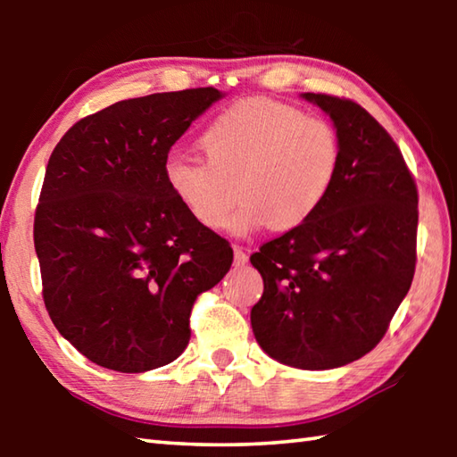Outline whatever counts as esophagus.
Returning <instances> with one entry per match:
<instances>
[{
    "label": "esophagus",
    "mask_w": 457,
    "mask_h": 457,
    "mask_svg": "<svg viewBox=\"0 0 457 457\" xmlns=\"http://www.w3.org/2000/svg\"><path fill=\"white\" fill-rule=\"evenodd\" d=\"M234 260H236V266H244V264H247L250 256H247V252L242 245H234Z\"/></svg>",
    "instance_id": "1"
}]
</instances>
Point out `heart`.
Masks as SVG:
<instances>
[{
	"instance_id": "obj_1",
	"label": "heart",
	"mask_w": 457,
	"mask_h": 457,
	"mask_svg": "<svg viewBox=\"0 0 457 457\" xmlns=\"http://www.w3.org/2000/svg\"><path fill=\"white\" fill-rule=\"evenodd\" d=\"M199 145L205 161L165 159L167 187L197 223L221 229L237 187L243 204L228 224L237 236L303 226L324 204L340 165L338 137L328 122L268 100L231 104Z\"/></svg>"
}]
</instances>
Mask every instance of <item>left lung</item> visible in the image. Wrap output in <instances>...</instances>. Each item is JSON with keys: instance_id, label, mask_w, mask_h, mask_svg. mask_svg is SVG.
Segmentation results:
<instances>
[{"instance_id": "left-lung-1", "label": "left lung", "mask_w": 457, "mask_h": 457, "mask_svg": "<svg viewBox=\"0 0 457 457\" xmlns=\"http://www.w3.org/2000/svg\"><path fill=\"white\" fill-rule=\"evenodd\" d=\"M337 129L340 165L311 220L250 258L264 280L258 345L284 365L324 370L383 338L415 274L417 187L399 146L365 108L304 92Z\"/></svg>"}]
</instances>
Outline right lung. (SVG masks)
I'll return each mask as SVG.
<instances>
[{"label": "right lung", "instance_id": "add662e5", "mask_svg": "<svg viewBox=\"0 0 457 457\" xmlns=\"http://www.w3.org/2000/svg\"><path fill=\"white\" fill-rule=\"evenodd\" d=\"M218 88L129 98L82 119L52 151L34 220L44 304L96 365H169L189 343V314L234 260L169 191L163 165Z\"/></svg>", "mask_w": 457, "mask_h": 457}]
</instances>
